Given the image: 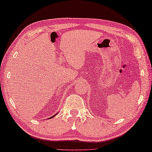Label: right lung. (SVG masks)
Returning <instances> with one entry per match:
<instances>
[{
    "label": "right lung",
    "instance_id": "right-lung-1",
    "mask_svg": "<svg viewBox=\"0 0 152 152\" xmlns=\"http://www.w3.org/2000/svg\"><path fill=\"white\" fill-rule=\"evenodd\" d=\"M56 114H55V115H53V116H52V117H51L50 118H51V119H52V118H53V117H54V116H56Z\"/></svg>",
    "mask_w": 152,
    "mask_h": 152
}]
</instances>
